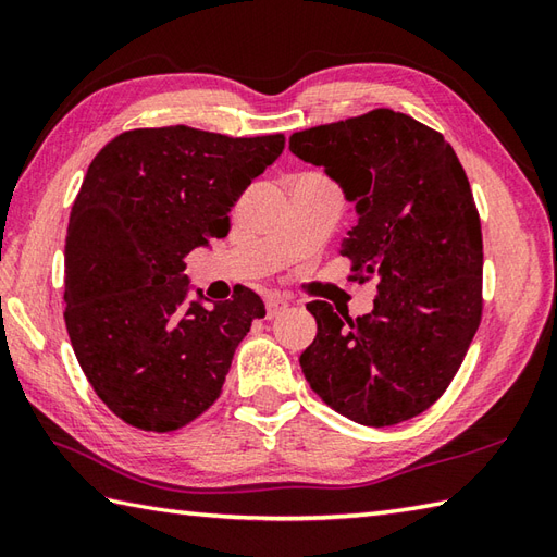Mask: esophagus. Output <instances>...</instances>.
<instances>
[{"label": "esophagus", "mask_w": 557, "mask_h": 557, "mask_svg": "<svg viewBox=\"0 0 557 557\" xmlns=\"http://www.w3.org/2000/svg\"><path fill=\"white\" fill-rule=\"evenodd\" d=\"M289 306V301L285 299V297H277V294H270V297L265 299V313H268V318H275V315H280L282 311H285Z\"/></svg>", "instance_id": "34e87169"}]
</instances>
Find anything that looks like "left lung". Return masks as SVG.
<instances>
[{"label": "left lung", "instance_id": "left-lung-1", "mask_svg": "<svg viewBox=\"0 0 557 557\" xmlns=\"http://www.w3.org/2000/svg\"><path fill=\"white\" fill-rule=\"evenodd\" d=\"M289 150L345 188L357 222L339 244L351 280L377 277L361 318L311 301L318 323L301 371L313 393L361 425H395L453 383L483 313L474 194L443 134L393 110L304 128Z\"/></svg>", "mask_w": 557, "mask_h": 557}]
</instances>
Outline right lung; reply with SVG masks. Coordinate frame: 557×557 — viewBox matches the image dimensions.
<instances>
[{
    "mask_svg": "<svg viewBox=\"0 0 557 557\" xmlns=\"http://www.w3.org/2000/svg\"><path fill=\"white\" fill-rule=\"evenodd\" d=\"M285 136L132 128L86 172L64 246V321L96 395L124 423L170 433L208 411L265 304L248 287L186 301V256L227 236L230 210ZM198 297L203 294L198 292Z\"/></svg>",
    "mask_w": 557,
    "mask_h": 557,
    "instance_id": "1",
    "label": "right lung"
}]
</instances>
